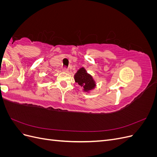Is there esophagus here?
Instances as JSON below:
<instances>
[{
  "label": "esophagus",
  "instance_id": "34e87169",
  "mask_svg": "<svg viewBox=\"0 0 157 157\" xmlns=\"http://www.w3.org/2000/svg\"><path fill=\"white\" fill-rule=\"evenodd\" d=\"M62 71H63V72H65V73H67L68 72V69L66 67H64L62 69Z\"/></svg>",
  "mask_w": 157,
  "mask_h": 157
}]
</instances>
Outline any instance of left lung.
Masks as SVG:
<instances>
[{
    "instance_id": "8db88e82",
    "label": "left lung",
    "mask_w": 157,
    "mask_h": 157,
    "mask_svg": "<svg viewBox=\"0 0 157 157\" xmlns=\"http://www.w3.org/2000/svg\"><path fill=\"white\" fill-rule=\"evenodd\" d=\"M75 80L76 82L83 88L85 92L91 90L96 86V83L92 77L86 72L84 67L80 68L75 75Z\"/></svg>"
}]
</instances>
